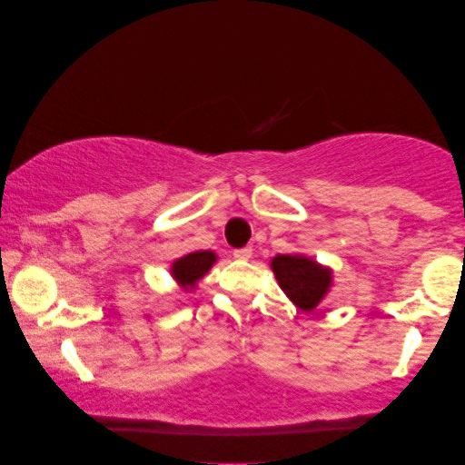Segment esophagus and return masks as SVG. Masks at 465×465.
<instances>
[{"label": "esophagus", "mask_w": 465, "mask_h": 465, "mask_svg": "<svg viewBox=\"0 0 465 465\" xmlns=\"http://www.w3.org/2000/svg\"><path fill=\"white\" fill-rule=\"evenodd\" d=\"M253 250L252 247H241V250H234V258L237 260H250Z\"/></svg>", "instance_id": "34e87169"}]
</instances>
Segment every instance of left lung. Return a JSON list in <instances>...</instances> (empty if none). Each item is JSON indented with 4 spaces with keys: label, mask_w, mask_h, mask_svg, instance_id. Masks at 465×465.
<instances>
[{
    "label": "left lung",
    "mask_w": 465,
    "mask_h": 465,
    "mask_svg": "<svg viewBox=\"0 0 465 465\" xmlns=\"http://www.w3.org/2000/svg\"><path fill=\"white\" fill-rule=\"evenodd\" d=\"M271 269L283 294L304 313L320 307L334 285L332 269L304 253H277L271 260Z\"/></svg>",
    "instance_id": "left-lung-1"
}]
</instances>
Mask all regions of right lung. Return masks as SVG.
<instances>
[{"label": "right lung", "instance_id": "obj_1", "mask_svg": "<svg viewBox=\"0 0 465 465\" xmlns=\"http://www.w3.org/2000/svg\"><path fill=\"white\" fill-rule=\"evenodd\" d=\"M215 262H218V253L212 250L190 252L186 256L177 258L175 262L171 264L169 272L171 277H173V282L180 285L183 292H193L196 288V283L212 271V266Z\"/></svg>", "mask_w": 465, "mask_h": 465}]
</instances>
